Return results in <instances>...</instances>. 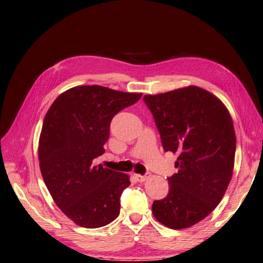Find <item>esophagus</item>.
Here are the masks:
<instances>
[{"label":"esophagus","instance_id":"obj_1","mask_svg":"<svg viewBox=\"0 0 263 263\" xmlns=\"http://www.w3.org/2000/svg\"><path fill=\"white\" fill-rule=\"evenodd\" d=\"M149 177H151L149 173L145 174V176H141V174H135V178H136V180L138 181V182H144V181H146Z\"/></svg>","mask_w":263,"mask_h":263}]
</instances>
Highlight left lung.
<instances>
[{"label": "left lung", "instance_id": "left-lung-1", "mask_svg": "<svg viewBox=\"0 0 263 263\" xmlns=\"http://www.w3.org/2000/svg\"><path fill=\"white\" fill-rule=\"evenodd\" d=\"M143 99L163 148L178 155L168 194L152 212L168 229H188L217 207L230 184L236 149L232 117L217 97L195 85Z\"/></svg>", "mask_w": 263, "mask_h": 263}]
</instances>
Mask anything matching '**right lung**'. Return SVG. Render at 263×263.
<instances>
[{"mask_svg":"<svg viewBox=\"0 0 263 263\" xmlns=\"http://www.w3.org/2000/svg\"><path fill=\"white\" fill-rule=\"evenodd\" d=\"M141 97L101 85L74 86L58 96L45 116L40 172L58 208L79 226L98 229L118 217L129 176L93 160L104 153L114 116Z\"/></svg>","mask_w":263,"mask_h":263,"instance_id":"1","label":"right lung"}]
</instances>
